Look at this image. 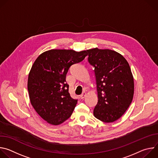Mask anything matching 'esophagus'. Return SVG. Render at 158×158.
<instances>
[{"mask_svg": "<svg viewBox=\"0 0 158 158\" xmlns=\"http://www.w3.org/2000/svg\"><path fill=\"white\" fill-rule=\"evenodd\" d=\"M85 96H86V93L84 92V93L81 95L80 98H81V99H84V98L85 97Z\"/></svg>", "mask_w": 158, "mask_h": 158, "instance_id": "34e87169", "label": "esophagus"}]
</instances>
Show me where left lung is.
Returning a JSON list of instances; mask_svg holds the SVG:
<instances>
[{
    "label": "left lung",
    "instance_id": "obj_1",
    "mask_svg": "<svg viewBox=\"0 0 158 158\" xmlns=\"http://www.w3.org/2000/svg\"><path fill=\"white\" fill-rule=\"evenodd\" d=\"M88 61L94 67L98 102L94 116L104 123L119 119L131 104L134 79L129 65L119 53L110 49L87 50Z\"/></svg>",
    "mask_w": 158,
    "mask_h": 158
}]
</instances>
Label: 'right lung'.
<instances>
[{
	"label": "right lung",
	"mask_w": 158,
	"mask_h": 158,
	"mask_svg": "<svg viewBox=\"0 0 158 158\" xmlns=\"http://www.w3.org/2000/svg\"><path fill=\"white\" fill-rule=\"evenodd\" d=\"M87 56V51L51 49L41 54L33 64L27 82L31 103L48 123L59 125L71 116L77 99L70 96L66 74L72 65Z\"/></svg>",
	"instance_id": "obj_1"
}]
</instances>
